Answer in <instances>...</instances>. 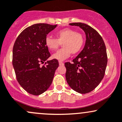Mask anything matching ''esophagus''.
<instances>
[{"instance_id":"1","label":"esophagus","mask_w":122,"mask_h":122,"mask_svg":"<svg viewBox=\"0 0 122 122\" xmlns=\"http://www.w3.org/2000/svg\"><path fill=\"white\" fill-rule=\"evenodd\" d=\"M59 63L60 66H63L64 65V62H63V61H60L59 62Z\"/></svg>"}]
</instances>
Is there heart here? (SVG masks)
<instances>
[{"label": "heart", "instance_id": "b5f03b06", "mask_svg": "<svg viewBox=\"0 0 122 122\" xmlns=\"http://www.w3.org/2000/svg\"><path fill=\"white\" fill-rule=\"evenodd\" d=\"M56 39L48 36L45 44L49 50H57L61 43L63 48L53 55V58L63 61L70 56L71 53L76 55L80 52L84 44V37L80 32L71 28H66L58 30L55 34Z\"/></svg>", "mask_w": 122, "mask_h": 122}]
</instances>
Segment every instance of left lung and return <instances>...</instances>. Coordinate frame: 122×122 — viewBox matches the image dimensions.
Instances as JSON below:
<instances>
[{
  "label": "left lung",
  "mask_w": 122,
  "mask_h": 122,
  "mask_svg": "<svg viewBox=\"0 0 122 122\" xmlns=\"http://www.w3.org/2000/svg\"><path fill=\"white\" fill-rule=\"evenodd\" d=\"M78 26L86 35L84 48L73 60L66 62V78L76 92L86 94L94 90L104 77L108 62L107 49L102 36L95 29L81 23H70Z\"/></svg>",
  "instance_id": "8db88e82"
}]
</instances>
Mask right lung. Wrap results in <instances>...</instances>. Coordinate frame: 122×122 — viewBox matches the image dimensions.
Here are the masks:
<instances>
[{"mask_svg":"<svg viewBox=\"0 0 122 122\" xmlns=\"http://www.w3.org/2000/svg\"><path fill=\"white\" fill-rule=\"evenodd\" d=\"M57 25L44 23L28 27L20 34L13 48V66L17 81L27 92L39 95L50 87L55 72L59 66L51 56L45 40L46 35Z\"/></svg>","mask_w":122,"mask_h":122,"instance_id":"add662e5","label":"right lung"}]
</instances>
